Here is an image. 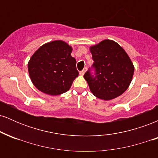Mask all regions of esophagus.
I'll list each match as a JSON object with an SVG mask.
<instances>
[{
  "label": "esophagus",
  "mask_w": 158,
  "mask_h": 158,
  "mask_svg": "<svg viewBox=\"0 0 158 158\" xmlns=\"http://www.w3.org/2000/svg\"><path fill=\"white\" fill-rule=\"evenodd\" d=\"M86 70H87L86 68H84V70H81V71H80V73H79V74H80L81 76H83V75H84V74L85 73V72H86Z\"/></svg>",
  "instance_id": "1"
}]
</instances>
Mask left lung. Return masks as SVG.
Here are the masks:
<instances>
[{
	"label": "left lung",
	"instance_id": "8db88e82",
	"mask_svg": "<svg viewBox=\"0 0 158 158\" xmlns=\"http://www.w3.org/2000/svg\"><path fill=\"white\" fill-rule=\"evenodd\" d=\"M94 61L96 77L85 73L87 81L93 95L102 100H110L122 95L128 89L133 78V63L119 44L106 39L90 47Z\"/></svg>",
	"mask_w": 158,
	"mask_h": 158
}]
</instances>
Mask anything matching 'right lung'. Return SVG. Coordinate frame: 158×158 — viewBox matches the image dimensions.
<instances>
[{
	"mask_svg": "<svg viewBox=\"0 0 158 158\" xmlns=\"http://www.w3.org/2000/svg\"><path fill=\"white\" fill-rule=\"evenodd\" d=\"M72 50L68 43L56 40L43 44L34 52L28 61V72L38 90L51 96L69 90L79 75Z\"/></svg>",
	"mask_w": 158,
	"mask_h": 158,
	"instance_id": "1",
	"label": "right lung"
}]
</instances>
